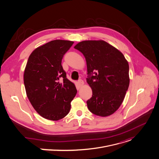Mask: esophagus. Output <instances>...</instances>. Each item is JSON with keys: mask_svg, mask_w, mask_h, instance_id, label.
Masks as SVG:
<instances>
[{"mask_svg": "<svg viewBox=\"0 0 159 159\" xmlns=\"http://www.w3.org/2000/svg\"><path fill=\"white\" fill-rule=\"evenodd\" d=\"M78 84H79L80 87H81V86H82L84 85V81L82 80H81V79H79L78 80Z\"/></svg>", "mask_w": 159, "mask_h": 159, "instance_id": "obj_1", "label": "esophagus"}]
</instances>
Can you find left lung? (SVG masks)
I'll use <instances>...</instances> for the list:
<instances>
[{"mask_svg":"<svg viewBox=\"0 0 159 159\" xmlns=\"http://www.w3.org/2000/svg\"><path fill=\"white\" fill-rule=\"evenodd\" d=\"M87 63V82L93 96L87 101L93 114L107 117L123 102L129 85V64L123 54L104 40H85L74 47Z\"/></svg>","mask_w":159,"mask_h":159,"instance_id":"8db88e82","label":"left lung"}]
</instances>
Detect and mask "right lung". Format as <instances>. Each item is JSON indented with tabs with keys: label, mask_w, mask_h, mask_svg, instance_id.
I'll return each mask as SVG.
<instances>
[{
	"label": "right lung",
	"mask_w": 159,
	"mask_h": 159,
	"mask_svg": "<svg viewBox=\"0 0 159 159\" xmlns=\"http://www.w3.org/2000/svg\"><path fill=\"white\" fill-rule=\"evenodd\" d=\"M73 44L69 40H52L36 48L28 57L24 71L26 95L37 112L46 119L64 118L77 94L61 65L64 54Z\"/></svg>",
	"instance_id": "1"
}]
</instances>
